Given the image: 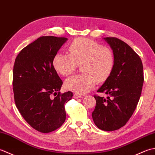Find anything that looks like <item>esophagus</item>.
<instances>
[{
	"label": "esophagus",
	"instance_id": "esophagus-1",
	"mask_svg": "<svg viewBox=\"0 0 155 155\" xmlns=\"http://www.w3.org/2000/svg\"><path fill=\"white\" fill-rule=\"evenodd\" d=\"M83 97V96H82V95H81V94H74V95H73V98H82Z\"/></svg>",
	"mask_w": 155,
	"mask_h": 155
}]
</instances>
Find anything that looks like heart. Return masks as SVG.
I'll return each instance as SVG.
<instances>
[{
    "label": "heart",
    "mask_w": 155,
    "mask_h": 155,
    "mask_svg": "<svg viewBox=\"0 0 155 155\" xmlns=\"http://www.w3.org/2000/svg\"><path fill=\"white\" fill-rule=\"evenodd\" d=\"M69 54H56L53 67L58 74L67 77L81 65L83 74L67 78L64 86L67 90L80 94L93 89L96 81L104 82L113 70L114 57L110 48L89 39L78 38L71 42Z\"/></svg>",
    "instance_id": "obj_1"
}]
</instances>
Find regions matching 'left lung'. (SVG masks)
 I'll use <instances>...</instances> for the list:
<instances>
[{"mask_svg":"<svg viewBox=\"0 0 155 155\" xmlns=\"http://www.w3.org/2000/svg\"><path fill=\"white\" fill-rule=\"evenodd\" d=\"M113 50L114 64L110 77L97 91L107 99L94 95L97 103L92 117L95 125L105 131L123 127L132 116L142 91L143 66L140 57L123 41L104 38Z\"/></svg>","mask_w":155,"mask_h":155,"instance_id":"obj_1","label":"left lung"}]
</instances>
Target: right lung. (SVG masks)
<instances>
[{
	"label": "right lung",
	"mask_w": 155,
	"mask_h": 155,
	"mask_svg": "<svg viewBox=\"0 0 155 155\" xmlns=\"http://www.w3.org/2000/svg\"><path fill=\"white\" fill-rule=\"evenodd\" d=\"M68 38L46 36L19 52L13 68L16 106L25 120L39 132L55 130L66 119L64 104L72 92L61 94L62 81L53 67L55 54Z\"/></svg>",
	"instance_id": "obj_1"
}]
</instances>
